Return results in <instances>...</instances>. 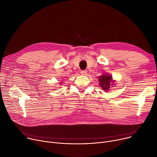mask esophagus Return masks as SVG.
<instances>
[{"label": "esophagus", "instance_id": "34e87169", "mask_svg": "<svg viewBox=\"0 0 157 157\" xmlns=\"http://www.w3.org/2000/svg\"><path fill=\"white\" fill-rule=\"evenodd\" d=\"M81 74L82 75H87V71H81Z\"/></svg>", "mask_w": 157, "mask_h": 157}]
</instances>
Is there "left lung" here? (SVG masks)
Returning <instances> with one entry per match:
<instances>
[{
    "instance_id": "8db88e82",
    "label": "left lung",
    "mask_w": 157,
    "mask_h": 157,
    "mask_svg": "<svg viewBox=\"0 0 157 157\" xmlns=\"http://www.w3.org/2000/svg\"><path fill=\"white\" fill-rule=\"evenodd\" d=\"M98 79L99 82V86H101V88L106 91H108L109 88L113 86V83L112 82H115V81H113L112 76L107 74L99 76Z\"/></svg>"
}]
</instances>
